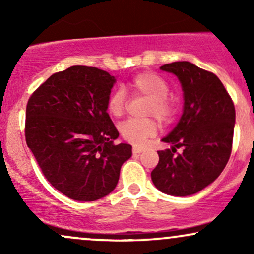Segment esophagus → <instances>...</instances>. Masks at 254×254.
I'll return each mask as SVG.
<instances>
[{"label": "esophagus", "instance_id": "esophagus-1", "mask_svg": "<svg viewBox=\"0 0 254 254\" xmlns=\"http://www.w3.org/2000/svg\"><path fill=\"white\" fill-rule=\"evenodd\" d=\"M143 151V148H139V147H133L132 148V153L133 154H141Z\"/></svg>", "mask_w": 254, "mask_h": 254}]
</instances>
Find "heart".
I'll list each match as a JSON object with an SVG mask.
<instances>
[{"label":"heart","instance_id":"1","mask_svg":"<svg viewBox=\"0 0 254 254\" xmlns=\"http://www.w3.org/2000/svg\"><path fill=\"white\" fill-rule=\"evenodd\" d=\"M130 89L135 95L149 99L147 116H155L162 123H168L176 112L173 100L168 97V84L154 72H141L131 80ZM107 110L115 117H121L127 110V95L122 88L115 89L107 99ZM157 124L154 119L130 118L119 125V132L131 144L143 145L148 138L157 133Z\"/></svg>","mask_w":254,"mask_h":254}]
</instances>
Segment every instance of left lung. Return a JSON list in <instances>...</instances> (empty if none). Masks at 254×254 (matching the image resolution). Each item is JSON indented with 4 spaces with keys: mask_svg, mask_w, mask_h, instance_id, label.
<instances>
[{
    "mask_svg": "<svg viewBox=\"0 0 254 254\" xmlns=\"http://www.w3.org/2000/svg\"><path fill=\"white\" fill-rule=\"evenodd\" d=\"M161 70L179 78L184 112L177 127L162 138L173 145L159 150V164L151 172L154 185L172 196H191L222 173L232 153L235 107L214 72L190 62H173ZM177 147L183 153L174 155Z\"/></svg>",
    "mask_w": 254,
    "mask_h": 254,
    "instance_id": "1",
    "label": "left lung"
}]
</instances>
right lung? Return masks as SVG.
<instances>
[{
  "label": "right lung",
  "mask_w": 254,
  "mask_h": 254,
  "mask_svg": "<svg viewBox=\"0 0 254 254\" xmlns=\"http://www.w3.org/2000/svg\"><path fill=\"white\" fill-rule=\"evenodd\" d=\"M115 76L74 65L51 75L28 99L25 137L44 177L80 202L115 190L131 145L115 144L118 130L107 113Z\"/></svg>",
  "instance_id": "obj_1"
}]
</instances>
